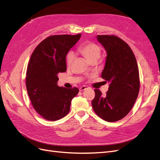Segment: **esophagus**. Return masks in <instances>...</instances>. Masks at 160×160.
Segmentation results:
<instances>
[{
  "label": "esophagus",
  "instance_id": "esophagus-1",
  "mask_svg": "<svg viewBox=\"0 0 160 160\" xmlns=\"http://www.w3.org/2000/svg\"><path fill=\"white\" fill-rule=\"evenodd\" d=\"M88 88V87L87 86H82V87H81L80 88H79V90H80V91H84V90H86Z\"/></svg>",
  "mask_w": 160,
  "mask_h": 160
}]
</instances>
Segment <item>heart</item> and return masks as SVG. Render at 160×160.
<instances>
[{
    "label": "heart",
    "mask_w": 160,
    "mask_h": 160,
    "mask_svg": "<svg viewBox=\"0 0 160 160\" xmlns=\"http://www.w3.org/2000/svg\"><path fill=\"white\" fill-rule=\"evenodd\" d=\"M78 51L91 62L93 61H97L100 58L101 54V47L98 44L92 42H87L81 44L78 48ZM74 57L73 52H68L66 57V64L68 65H70L72 63Z\"/></svg>",
    "instance_id": "obj_1"
}]
</instances>
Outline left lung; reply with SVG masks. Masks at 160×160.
Masks as SVG:
<instances>
[{"mask_svg": "<svg viewBox=\"0 0 160 160\" xmlns=\"http://www.w3.org/2000/svg\"><path fill=\"white\" fill-rule=\"evenodd\" d=\"M97 38L107 52L101 78L109 85L105 96L95 90L92 108L103 120L116 122L130 112L137 99L140 81L137 60L128 44L118 36L98 35Z\"/></svg>", "mask_w": 160, "mask_h": 160, "instance_id": "left-lung-1", "label": "left lung"}]
</instances>
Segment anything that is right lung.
Returning <instances> with one entry per match:
<instances>
[{
  "label": "right lung",
  "instance_id": "obj_1",
  "mask_svg": "<svg viewBox=\"0 0 160 160\" xmlns=\"http://www.w3.org/2000/svg\"><path fill=\"white\" fill-rule=\"evenodd\" d=\"M81 34L55 35L41 42L32 52L26 72V88L34 109L44 119L56 121L70 110L78 88L59 87L58 73L66 71V56Z\"/></svg>",
  "mask_w": 160,
  "mask_h": 160
}]
</instances>
